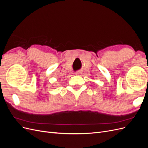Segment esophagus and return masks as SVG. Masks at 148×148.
Masks as SVG:
<instances>
[{
    "instance_id": "obj_1",
    "label": "esophagus",
    "mask_w": 148,
    "mask_h": 148,
    "mask_svg": "<svg viewBox=\"0 0 148 148\" xmlns=\"http://www.w3.org/2000/svg\"><path fill=\"white\" fill-rule=\"evenodd\" d=\"M79 74H80V72H79V71H77V72H76V75H79Z\"/></svg>"
}]
</instances>
